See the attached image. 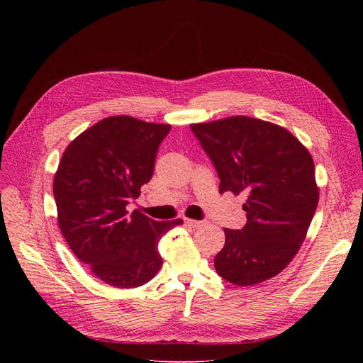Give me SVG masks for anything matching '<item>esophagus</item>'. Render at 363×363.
I'll return each instance as SVG.
<instances>
[{
  "mask_svg": "<svg viewBox=\"0 0 363 363\" xmlns=\"http://www.w3.org/2000/svg\"><path fill=\"white\" fill-rule=\"evenodd\" d=\"M184 223H186V225H189L191 228H199L204 224L203 221H196V219H189V218H186Z\"/></svg>",
  "mask_w": 363,
  "mask_h": 363,
  "instance_id": "obj_1",
  "label": "esophagus"
}]
</instances>
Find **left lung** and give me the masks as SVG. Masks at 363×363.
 <instances>
[{"instance_id": "left-lung-1", "label": "left lung", "mask_w": 363, "mask_h": 363, "mask_svg": "<svg viewBox=\"0 0 363 363\" xmlns=\"http://www.w3.org/2000/svg\"><path fill=\"white\" fill-rule=\"evenodd\" d=\"M219 175V192H247L242 230L224 228L215 269L238 286L276 277L304 242L320 188L307 150L289 130L245 115L191 124Z\"/></svg>"}]
</instances>
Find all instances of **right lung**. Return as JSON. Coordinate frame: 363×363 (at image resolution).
<instances>
[{
    "label": "right lung",
    "mask_w": 363,
    "mask_h": 363,
    "mask_svg": "<svg viewBox=\"0 0 363 363\" xmlns=\"http://www.w3.org/2000/svg\"><path fill=\"white\" fill-rule=\"evenodd\" d=\"M169 124L108 116L84 130L65 150L54 174V200L63 238L95 277L115 288H138L162 267L159 240L183 219L155 221L136 211L155 171Z\"/></svg>",
    "instance_id": "right-lung-1"
}]
</instances>
